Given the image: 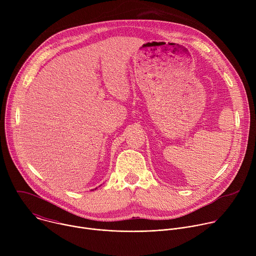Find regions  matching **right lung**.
Masks as SVG:
<instances>
[{"instance_id":"right-lung-1","label":"right lung","mask_w":256,"mask_h":256,"mask_svg":"<svg viewBox=\"0 0 256 256\" xmlns=\"http://www.w3.org/2000/svg\"><path fill=\"white\" fill-rule=\"evenodd\" d=\"M95 190H96V188H95Z\"/></svg>"}]
</instances>
